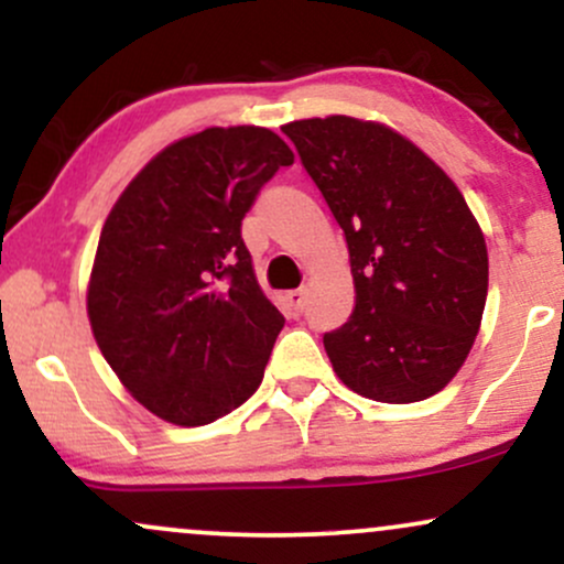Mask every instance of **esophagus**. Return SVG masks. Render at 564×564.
Listing matches in <instances>:
<instances>
[{
  "mask_svg": "<svg viewBox=\"0 0 564 564\" xmlns=\"http://www.w3.org/2000/svg\"><path fill=\"white\" fill-rule=\"evenodd\" d=\"M304 294H307V291H304V289L286 291V302L291 304V307L296 310V313H302V307H304Z\"/></svg>",
  "mask_w": 564,
  "mask_h": 564,
  "instance_id": "1",
  "label": "esophagus"
}]
</instances>
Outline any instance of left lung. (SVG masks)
I'll return each mask as SVG.
<instances>
[{"mask_svg":"<svg viewBox=\"0 0 564 564\" xmlns=\"http://www.w3.org/2000/svg\"><path fill=\"white\" fill-rule=\"evenodd\" d=\"M281 129L347 238L355 310L323 334L336 377L379 403L432 398L467 360L488 296V249L462 191L377 121Z\"/></svg>","mask_w":564,"mask_h":564,"instance_id":"1","label":"left lung"}]
</instances>
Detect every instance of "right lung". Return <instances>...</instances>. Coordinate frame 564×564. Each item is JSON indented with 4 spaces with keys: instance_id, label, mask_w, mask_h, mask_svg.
Instances as JSON below:
<instances>
[{
    "instance_id": "obj_1",
    "label": "right lung",
    "mask_w": 564,
    "mask_h": 564,
    "mask_svg": "<svg viewBox=\"0 0 564 564\" xmlns=\"http://www.w3.org/2000/svg\"><path fill=\"white\" fill-rule=\"evenodd\" d=\"M291 148L264 127L172 142L102 225L87 313L102 358L164 422L200 426L254 394L283 315L251 268L246 212Z\"/></svg>"
}]
</instances>
